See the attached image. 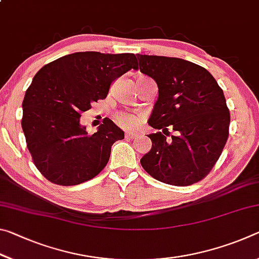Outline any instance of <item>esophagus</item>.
Instances as JSON below:
<instances>
[{
	"label": "esophagus",
	"mask_w": 259,
	"mask_h": 259,
	"mask_svg": "<svg viewBox=\"0 0 259 259\" xmlns=\"http://www.w3.org/2000/svg\"><path fill=\"white\" fill-rule=\"evenodd\" d=\"M138 137H139L138 134H134V133H126L125 134V138H128V139H136Z\"/></svg>",
	"instance_id": "1"
}]
</instances>
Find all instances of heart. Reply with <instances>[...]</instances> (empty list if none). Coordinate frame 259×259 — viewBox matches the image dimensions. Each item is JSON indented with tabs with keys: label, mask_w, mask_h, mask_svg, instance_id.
Returning a JSON list of instances; mask_svg holds the SVG:
<instances>
[{
	"label": "heart",
	"mask_w": 259,
	"mask_h": 259,
	"mask_svg": "<svg viewBox=\"0 0 259 259\" xmlns=\"http://www.w3.org/2000/svg\"><path fill=\"white\" fill-rule=\"evenodd\" d=\"M144 120L143 115L134 113H120L117 114V123H119L122 128L134 130L138 128Z\"/></svg>",
	"instance_id": "b5f03b06"
}]
</instances>
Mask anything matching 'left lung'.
Returning a JSON list of instances; mask_svg holds the SVG:
<instances>
[{"label":"left lung","instance_id":"left-lung-1","mask_svg":"<svg viewBox=\"0 0 259 259\" xmlns=\"http://www.w3.org/2000/svg\"><path fill=\"white\" fill-rule=\"evenodd\" d=\"M136 69L156 82L159 97L148 124L152 148L140 160L153 178L188 186L207 176L229 138L230 111L224 93L207 69L191 61L137 55ZM175 131L172 138L166 126Z\"/></svg>","mask_w":259,"mask_h":259}]
</instances>
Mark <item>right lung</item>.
<instances>
[{
	"mask_svg": "<svg viewBox=\"0 0 259 259\" xmlns=\"http://www.w3.org/2000/svg\"><path fill=\"white\" fill-rule=\"evenodd\" d=\"M136 60L134 54L75 52L36 73L24 97L21 126L34 164L48 181L78 185L105 168L124 133L107 120L89 135L81 114L106 98L113 81L135 69Z\"/></svg>",
	"mask_w": 259,
	"mask_h": 259,
	"instance_id": "add662e5",
	"label": "right lung"
}]
</instances>
